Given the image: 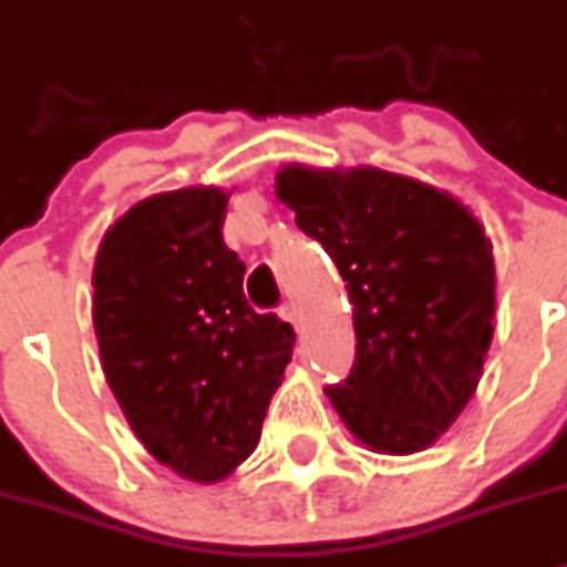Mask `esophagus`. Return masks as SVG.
<instances>
[{
	"mask_svg": "<svg viewBox=\"0 0 567 567\" xmlns=\"http://www.w3.org/2000/svg\"><path fill=\"white\" fill-rule=\"evenodd\" d=\"M280 316L287 318V321L292 323L295 330H301L303 312H301V307H298V303H295V301H287V303H284V307H280Z\"/></svg>",
	"mask_w": 567,
	"mask_h": 567,
	"instance_id": "esophagus-1",
	"label": "esophagus"
}]
</instances>
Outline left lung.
Returning a JSON list of instances; mask_svg holds the SVG:
<instances>
[{"label":"left lung","mask_w":567,"mask_h":567,"mask_svg":"<svg viewBox=\"0 0 567 567\" xmlns=\"http://www.w3.org/2000/svg\"><path fill=\"white\" fill-rule=\"evenodd\" d=\"M275 192L350 292L355 361L323 393L367 447H430L471 401L491 350L496 269L482 224L447 192L381 168L287 166Z\"/></svg>","instance_id":"left-lung-1"}]
</instances>
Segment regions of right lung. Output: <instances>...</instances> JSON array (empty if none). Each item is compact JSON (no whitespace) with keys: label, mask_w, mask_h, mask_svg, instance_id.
I'll return each mask as SVG.
<instances>
[{"label":"right lung","mask_w":567,"mask_h":567,"mask_svg":"<svg viewBox=\"0 0 567 567\" xmlns=\"http://www.w3.org/2000/svg\"><path fill=\"white\" fill-rule=\"evenodd\" d=\"M226 200L220 188L148 197L105 231L94 264L109 386L145 450L203 485L258 447L295 343L287 321L246 303Z\"/></svg>","instance_id":"obj_1"}]
</instances>
